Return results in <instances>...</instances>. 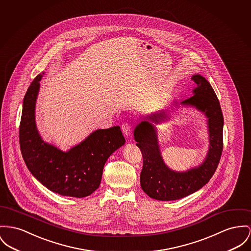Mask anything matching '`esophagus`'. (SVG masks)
Returning <instances> with one entry per match:
<instances>
[{"mask_svg":"<svg viewBox=\"0 0 251 251\" xmlns=\"http://www.w3.org/2000/svg\"><path fill=\"white\" fill-rule=\"evenodd\" d=\"M121 128H122V131H123V133H124L125 136L128 137V136L130 135V132H131V126H130L129 124H127V123L123 124L122 126H121Z\"/></svg>","mask_w":251,"mask_h":251,"instance_id":"34e87169","label":"esophagus"}]
</instances>
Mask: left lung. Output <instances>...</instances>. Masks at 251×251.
<instances>
[{"label": "left lung", "mask_w": 251, "mask_h": 251, "mask_svg": "<svg viewBox=\"0 0 251 251\" xmlns=\"http://www.w3.org/2000/svg\"><path fill=\"white\" fill-rule=\"evenodd\" d=\"M196 87L193 96L180 104L194 107L207 119L209 148L205 159L198 167L186 171H175L165 164L154 124L169 119L166 111L148 116V120L139 123L134 129L136 146L141 150L144 159L140 176L142 189L152 199L173 201L188 196L203 185L213 176L223 151L224 117L217 96L208 81L200 74L192 76ZM174 105L178 107L177 101Z\"/></svg>", "instance_id": "obj_1"}]
</instances>
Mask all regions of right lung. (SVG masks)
Listing matches in <instances>:
<instances>
[{"instance_id": "obj_1", "label": "right lung", "mask_w": 251, "mask_h": 251, "mask_svg": "<svg viewBox=\"0 0 251 251\" xmlns=\"http://www.w3.org/2000/svg\"><path fill=\"white\" fill-rule=\"evenodd\" d=\"M43 74L34 79L24 98L19 129L23 158L34 177L52 192L62 196L86 197L99 187L106 160L125 145L126 140L116 126L93 131L67 151L45 142L35 121Z\"/></svg>"}]
</instances>
